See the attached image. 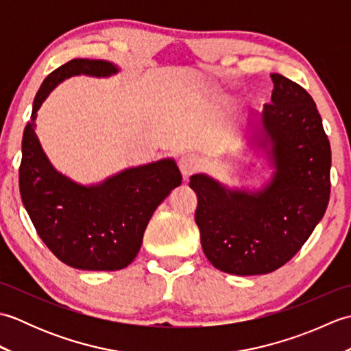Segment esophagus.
I'll return each mask as SVG.
<instances>
[{"label": "esophagus", "instance_id": "obj_1", "mask_svg": "<svg viewBox=\"0 0 351 351\" xmlns=\"http://www.w3.org/2000/svg\"><path fill=\"white\" fill-rule=\"evenodd\" d=\"M199 164H200L199 158L193 154H184L180 158V161H178V166H180V170L185 180L195 173V171L199 169Z\"/></svg>", "mask_w": 351, "mask_h": 351}]
</instances>
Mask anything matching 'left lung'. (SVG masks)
Masks as SVG:
<instances>
[{
  "label": "left lung",
  "instance_id": "obj_1",
  "mask_svg": "<svg viewBox=\"0 0 351 351\" xmlns=\"http://www.w3.org/2000/svg\"><path fill=\"white\" fill-rule=\"evenodd\" d=\"M271 104L252 114L241 140L271 173L261 187L228 185L206 173L190 178L195 214L208 261L229 274L278 270L306 243L330 196V143L314 99L271 73Z\"/></svg>",
  "mask_w": 351,
  "mask_h": 351
}]
</instances>
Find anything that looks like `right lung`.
<instances>
[{
  "mask_svg": "<svg viewBox=\"0 0 351 351\" xmlns=\"http://www.w3.org/2000/svg\"><path fill=\"white\" fill-rule=\"evenodd\" d=\"M121 68L107 60L73 58L45 78L22 137V204L48 249L80 270L114 271L130 265L154 211L182 182L173 158L126 167L106 180L80 184L58 171L36 134L37 111L54 88L77 75L110 78Z\"/></svg>",
  "mask_w": 351,
  "mask_h": 351,
  "instance_id": "right-lung-1",
  "label": "right lung"
}]
</instances>
